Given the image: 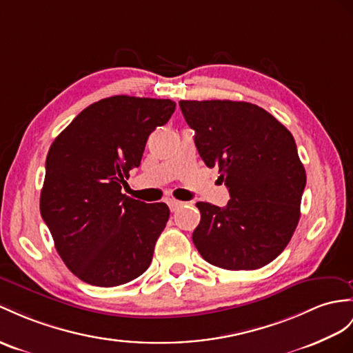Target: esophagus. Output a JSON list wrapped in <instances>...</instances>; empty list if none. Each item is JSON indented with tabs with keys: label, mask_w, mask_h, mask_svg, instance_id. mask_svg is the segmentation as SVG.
<instances>
[{
	"label": "esophagus",
	"mask_w": 353,
	"mask_h": 353,
	"mask_svg": "<svg viewBox=\"0 0 353 353\" xmlns=\"http://www.w3.org/2000/svg\"><path fill=\"white\" fill-rule=\"evenodd\" d=\"M168 205H169L170 211H176V210L179 208V206L183 205V202H179V201L174 199V197H169V199H168Z\"/></svg>",
	"instance_id": "1"
}]
</instances>
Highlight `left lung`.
Instances as JSON below:
<instances>
[{
  "label": "left lung",
  "instance_id": "obj_1",
  "mask_svg": "<svg viewBox=\"0 0 353 353\" xmlns=\"http://www.w3.org/2000/svg\"><path fill=\"white\" fill-rule=\"evenodd\" d=\"M194 143L229 188L225 208L197 202L193 243L206 262L239 271L268 265L285 250L299 221L305 169L294 136L247 101L181 100Z\"/></svg>",
  "mask_w": 353,
  "mask_h": 353
}]
</instances>
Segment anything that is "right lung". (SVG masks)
<instances>
[{"mask_svg":"<svg viewBox=\"0 0 353 353\" xmlns=\"http://www.w3.org/2000/svg\"><path fill=\"white\" fill-rule=\"evenodd\" d=\"M175 110L169 99L114 96L83 109L52 142L40 214L77 279L119 286L148 270L169 220L166 203L123 194L148 136Z\"/></svg>","mask_w":353,"mask_h":353,"instance_id":"1","label":"right lung"}]
</instances>
